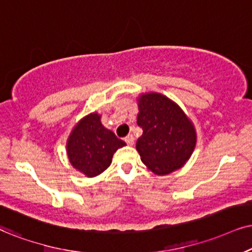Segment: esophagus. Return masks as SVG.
Segmentation results:
<instances>
[{
  "label": "esophagus",
  "instance_id": "obj_1",
  "mask_svg": "<svg viewBox=\"0 0 252 252\" xmlns=\"http://www.w3.org/2000/svg\"><path fill=\"white\" fill-rule=\"evenodd\" d=\"M124 141H126V143L128 145H133V143H135V138H133L132 135H128L124 138Z\"/></svg>",
  "mask_w": 252,
  "mask_h": 252
}]
</instances>
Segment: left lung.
<instances>
[{"label":"left lung","instance_id":"obj_1","mask_svg":"<svg viewBox=\"0 0 252 252\" xmlns=\"http://www.w3.org/2000/svg\"><path fill=\"white\" fill-rule=\"evenodd\" d=\"M137 124L143 130L136 149L141 160L158 176L178 170L189 160L196 143V133L183 109L158 93L138 98Z\"/></svg>","mask_w":252,"mask_h":252}]
</instances>
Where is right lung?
<instances>
[{"label": "right lung", "instance_id": "obj_1", "mask_svg": "<svg viewBox=\"0 0 252 252\" xmlns=\"http://www.w3.org/2000/svg\"><path fill=\"white\" fill-rule=\"evenodd\" d=\"M100 119L97 113L84 117L72 130L66 149L72 166L89 178L107 170L116 150L126 145Z\"/></svg>", "mask_w": 252, "mask_h": 252}]
</instances>
